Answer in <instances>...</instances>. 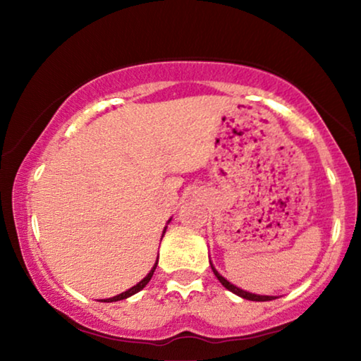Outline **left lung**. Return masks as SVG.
Masks as SVG:
<instances>
[{
    "mask_svg": "<svg viewBox=\"0 0 361 361\" xmlns=\"http://www.w3.org/2000/svg\"><path fill=\"white\" fill-rule=\"evenodd\" d=\"M210 266H212V271H214V274L216 276V279H219L220 283H221V286H224V288H226L228 290H231V293H233V294L240 295V298H243V299H246V300H256V302H264V300H273V299H276L274 295H261V294L248 293V290H245V289L238 288V286L231 284L228 279L224 278V276H221V274L219 273V271L215 269V266L212 264V261H210Z\"/></svg>",
    "mask_w": 361,
    "mask_h": 361,
    "instance_id": "1",
    "label": "left lung"
}]
</instances>
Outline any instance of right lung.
<instances>
[{"instance_id": "right-lung-1", "label": "right lung", "mask_w": 361, "mask_h": 361, "mask_svg": "<svg viewBox=\"0 0 361 361\" xmlns=\"http://www.w3.org/2000/svg\"><path fill=\"white\" fill-rule=\"evenodd\" d=\"M171 221V219L167 220V224H169ZM166 230H167V225L164 226V230H162V236H164V233H166ZM162 240V238H161ZM156 266H157V259H156V263H154V266H152L151 268V271L149 273H147L145 278H142L140 283L137 284H135L133 286V288H130L128 290H125V293H121V294H118V295H113V298H110V299H102L103 302H116V300H123V299H128V298H131L133 294H136V293H140V290L142 289V288H146V284L149 283L151 281V278H152V274H154V271H156Z\"/></svg>"}]
</instances>
